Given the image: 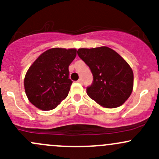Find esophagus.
I'll return each mask as SVG.
<instances>
[{"instance_id":"obj_1","label":"esophagus","mask_w":159,"mask_h":159,"mask_svg":"<svg viewBox=\"0 0 159 159\" xmlns=\"http://www.w3.org/2000/svg\"><path fill=\"white\" fill-rule=\"evenodd\" d=\"M78 83H82V82H83L82 78H79V79L78 80Z\"/></svg>"}]
</instances>
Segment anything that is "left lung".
Wrapping results in <instances>:
<instances>
[{
  "mask_svg": "<svg viewBox=\"0 0 159 159\" xmlns=\"http://www.w3.org/2000/svg\"><path fill=\"white\" fill-rule=\"evenodd\" d=\"M78 54L93 75L88 95L106 108L121 106L131 95L134 75L130 65L116 51L105 46L79 48Z\"/></svg>",
  "mask_w": 159,
  "mask_h": 159,
  "instance_id": "obj_1",
  "label": "left lung"
}]
</instances>
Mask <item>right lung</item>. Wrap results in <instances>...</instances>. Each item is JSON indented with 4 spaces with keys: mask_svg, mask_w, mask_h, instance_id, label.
Listing matches in <instances>:
<instances>
[{
    "mask_svg": "<svg viewBox=\"0 0 159 159\" xmlns=\"http://www.w3.org/2000/svg\"><path fill=\"white\" fill-rule=\"evenodd\" d=\"M75 48H54L44 51L28 68L25 90L28 100L43 111L55 108L65 100L72 81L68 66L77 54Z\"/></svg>",
    "mask_w": 159,
    "mask_h": 159,
    "instance_id": "obj_1",
    "label": "right lung"
}]
</instances>
